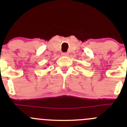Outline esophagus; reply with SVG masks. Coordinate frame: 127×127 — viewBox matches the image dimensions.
<instances>
[{"instance_id": "esophagus-1", "label": "esophagus", "mask_w": 127, "mask_h": 127, "mask_svg": "<svg viewBox=\"0 0 127 127\" xmlns=\"http://www.w3.org/2000/svg\"><path fill=\"white\" fill-rule=\"evenodd\" d=\"M68 55H69V54L67 53H62V56H64V57H67Z\"/></svg>"}]
</instances>
